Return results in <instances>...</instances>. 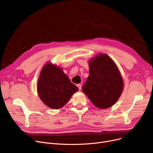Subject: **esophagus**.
Instances as JSON below:
<instances>
[{
    "mask_svg": "<svg viewBox=\"0 0 153 153\" xmlns=\"http://www.w3.org/2000/svg\"><path fill=\"white\" fill-rule=\"evenodd\" d=\"M77 86H78V88H79V90H80L82 89V85H81V84H78V85H77Z\"/></svg>",
    "mask_w": 153,
    "mask_h": 153,
    "instance_id": "1",
    "label": "esophagus"
}]
</instances>
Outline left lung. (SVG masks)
Segmentation results:
<instances>
[{"instance_id":"8db88e82","label":"left lung","mask_w":153,"mask_h":153,"mask_svg":"<svg viewBox=\"0 0 153 153\" xmlns=\"http://www.w3.org/2000/svg\"><path fill=\"white\" fill-rule=\"evenodd\" d=\"M89 76L82 90L91 103L106 109L114 105L123 92L124 82L114 61L107 54H98L88 63Z\"/></svg>"}]
</instances>
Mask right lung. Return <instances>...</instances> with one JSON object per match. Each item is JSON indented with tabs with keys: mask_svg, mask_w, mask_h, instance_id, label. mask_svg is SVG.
<instances>
[{
	"mask_svg": "<svg viewBox=\"0 0 153 153\" xmlns=\"http://www.w3.org/2000/svg\"><path fill=\"white\" fill-rule=\"evenodd\" d=\"M78 91V87L59 66L48 62L42 68L37 92L42 102L48 107L53 110L62 108Z\"/></svg>",
	"mask_w": 153,
	"mask_h": 153,
	"instance_id": "add662e5",
	"label": "right lung"
}]
</instances>
